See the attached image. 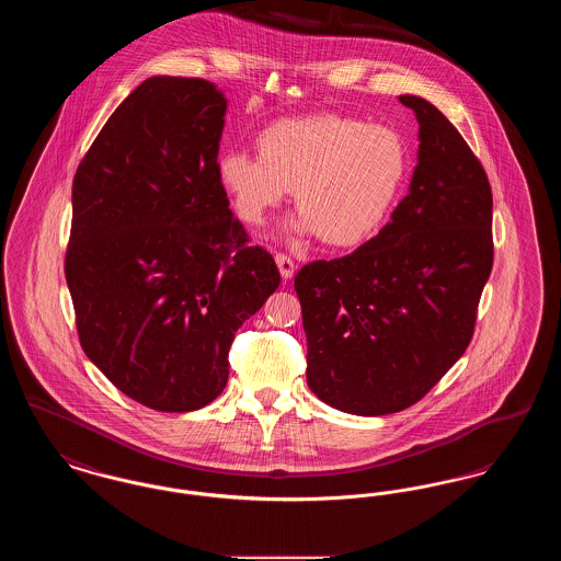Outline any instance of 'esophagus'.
Wrapping results in <instances>:
<instances>
[{
    "label": "esophagus",
    "instance_id": "34e87169",
    "mask_svg": "<svg viewBox=\"0 0 561 561\" xmlns=\"http://www.w3.org/2000/svg\"><path fill=\"white\" fill-rule=\"evenodd\" d=\"M275 263H277V268H279V273H282V277L284 279H293L294 277V263L290 256H286V254H275Z\"/></svg>",
    "mask_w": 561,
    "mask_h": 561
}]
</instances>
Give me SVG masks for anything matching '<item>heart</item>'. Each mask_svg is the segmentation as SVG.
I'll return each instance as SVG.
<instances>
[{
  "mask_svg": "<svg viewBox=\"0 0 561 561\" xmlns=\"http://www.w3.org/2000/svg\"><path fill=\"white\" fill-rule=\"evenodd\" d=\"M256 156L229 151L216 176L245 225L259 227L294 188L300 214L290 229L332 248L373 240L391 213L403 179L405 147L378 124L341 115L282 119L256 136Z\"/></svg>",
  "mask_w": 561,
  "mask_h": 561,
  "instance_id": "heart-1",
  "label": "heart"
}]
</instances>
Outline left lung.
<instances>
[{
  "label": "left lung",
  "instance_id": "8db88e82",
  "mask_svg": "<svg viewBox=\"0 0 561 561\" xmlns=\"http://www.w3.org/2000/svg\"><path fill=\"white\" fill-rule=\"evenodd\" d=\"M419 122L408 195L378 236L345 259L298 271L307 385L357 416L425 398L473 336L492 271V191L446 115L403 94Z\"/></svg>",
  "mask_w": 561,
  "mask_h": 561
}]
</instances>
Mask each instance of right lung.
<instances>
[{
    "mask_svg": "<svg viewBox=\"0 0 561 561\" xmlns=\"http://www.w3.org/2000/svg\"><path fill=\"white\" fill-rule=\"evenodd\" d=\"M227 99L153 76L113 111L73 181L65 261L81 347L134 401L191 412L229 378V347L279 286L216 176Z\"/></svg>",
    "mask_w": 561,
    "mask_h": 561,
    "instance_id": "right-lung-1",
    "label": "right lung"
}]
</instances>
